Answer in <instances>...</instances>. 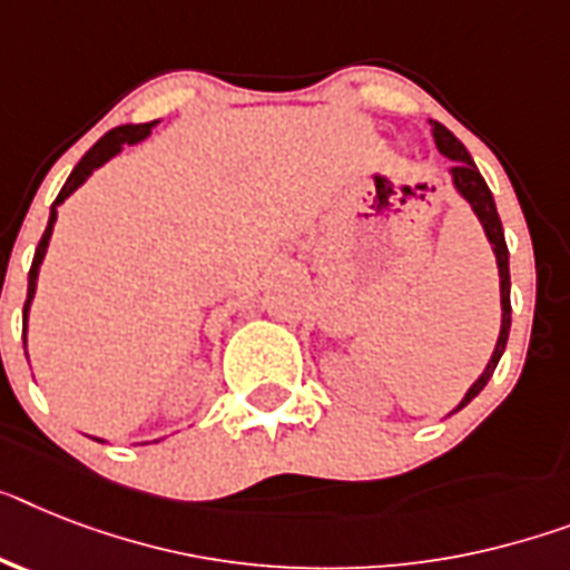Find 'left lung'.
<instances>
[{
  "label": "left lung",
  "mask_w": 570,
  "mask_h": 570,
  "mask_svg": "<svg viewBox=\"0 0 570 570\" xmlns=\"http://www.w3.org/2000/svg\"><path fill=\"white\" fill-rule=\"evenodd\" d=\"M431 134H434V142L440 148V154H445L449 159H454V166H451V177H454V186H458L460 195L469 200V206L474 209V215L481 218L483 229H487V238L492 244V250H495L498 258V276H501V335H498L495 343V352H492V358H489L487 370L478 381H474L469 393L463 396V402L458 404V411H463L465 404L472 402L483 387H487V381L492 379L495 373L498 361L504 355L507 350V337H510V323H512V305H510V250H507V242H504V227H501V218H498V209H495V197L489 191L487 180L481 177L478 166H474L472 154L465 150V145L460 142L458 136L451 134L449 127L440 125V121H431Z\"/></svg>",
  "instance_id": "1"
}]
</instances>
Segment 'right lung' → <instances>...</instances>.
Returning a JSON list of instances; mask_svg holds the SVG:
<instances>
[{
    "label": "right lung",
    "instance_id": "obj_1",
    "mask_svg": "<svg viewBox=\"0 0 570 570\" xmlns=\"http://www.w3.org/2000/svg\"><path fill=\"white\" fill-rule=\"evenodd\" d=\"M157 125V121H148V125H121V127H112L110 134H105L98 139L92 148L87 150L81 157V163L75 166V171L69 174V180L63 183V189H60L58 200L51 204V215H49V227L42 233L40 244H37V253H35V262H31V271H28V299H26V308H22V343H26V326H28V305H31V296H35L37 288V274H40V262L46 256V247H49V238H51V227H55V220H58V206L63 204L66 197L72 195L81 183H87V177L96 168H101L110 157H116L121 150V145H136L142 142L145 136L150 134V127Z\"/></svg>",
    "mask_w": 570,
    "mask_h": 570
}]
</instances>
